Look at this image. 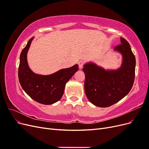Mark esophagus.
<instances>
[{
  "label": "esophagus",
  "mask_w": 149,
  "mask_h": 149,
  "mask_svg": "<svg viewBox=\"0 0 149 149\" xmlns=\"http://www.w3.org/2000/svg\"><path fill=\"white\" fill-rule=\"evenodd\" d=\"M84 65V61L83 60H81L78 62V65H79V68H82Z\"/></svg>",
  "instance_id": "esophagus-1"
}]
</instances>
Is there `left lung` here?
<instances>
[{
	"label": "left lung",
	"mask_w": 149,
	"mask_h": 149,
	"mask_svg": "<svg viewBox=\"0 0 149 149\" xmlns=\"http://www.w3.org/2000/svg\"><path fill=\"white\" fill-rule=\"evenodd\" d=\"M114 49L123 55L119 69L106 71L93 63L86 64L83 68L86 95L98 107H109L119 101L130 92L134 82L136 58L129 43L120 38V43Z\"/></svg>",
	"instance_id": "1"
}]
</instances>
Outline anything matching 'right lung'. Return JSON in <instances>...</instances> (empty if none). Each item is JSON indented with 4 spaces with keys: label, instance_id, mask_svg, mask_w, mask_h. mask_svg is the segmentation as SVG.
I'll return each mask as SVG.
<instances>
[{
    "label": "right lung",
    "instance_id": "1",
    "mask_svg": "<svg viewBox=\"0 0 149 149\" xmlns=\"http://www.w3.org/2000/svg\"><path fill=\"white\" fill-rule=\"evenodd\" d=\"M33 38L30 39L20 54L18 71L19 82L25 92L33 100L43 104H52L61 98L66 83L78 70V65L62 69L50 75L34 73L26 60V54Z\"/></svg>",
    "mask_w": 149,
    "mask_h": 149
}]
</instances>
